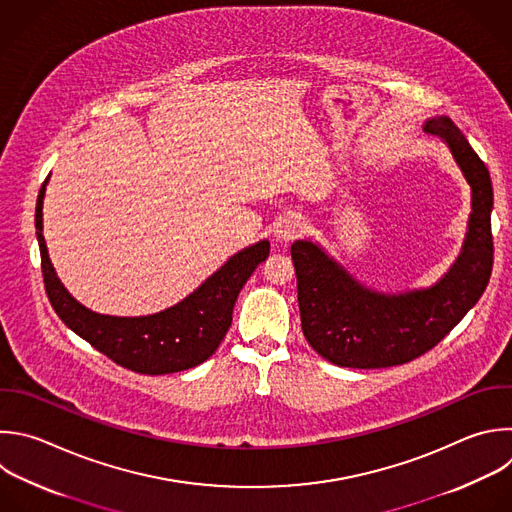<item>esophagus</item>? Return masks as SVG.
<instances>
[{"label": "esophagus", "mask_w": 512, "mask_h": 512, "mask_svg": "<svg viewBox=\"0 0 512 512\" xmlns=\"http://www.w3.org/2000/svg\"><path fill=\"white\" fill-rule=\"evenodd\" d=\"M303 231V221L297 215H283L275 225V235L283 241H293Z\"/></svg>", "instance_id": "1"}]
</instances>
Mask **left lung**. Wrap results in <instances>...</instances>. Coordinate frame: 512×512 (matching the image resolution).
<instances>
[{"label": "left lung", "mask_w": 512, "mask_h": 512, "mask_svg": "<svg viewBox=\"0 0 512 512\" xmlns=\"http://www.w3.org/2000/svg\"><path fill=\"white\" fill-rule=\"evenodd\" d=\"M424 130L450 146L472 189L462 253L436 285L384 295L360 285L311 241L291 245L303 335L335 366L374 370L420 358L440 344L488 285L494 259L488 168L450 118H432Z\"/></svg>", "instance_id": "8db88e82"}]
</instances>
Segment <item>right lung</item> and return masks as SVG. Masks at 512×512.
I'll use <instances>...</instances> for the list:
<instances>
[{
	"label": "right lung",
	"mask_w": 512,
	"mask_h": 512,
	"mask_svg": "<svg viewBox=\"0 0 512 512\" xmlns=\"http://www.w3.org/2000/svg\"><path fill=\"white\" fill-rule=\"evenodd\" d=\"M48 179L36 203V235L48 299L58 317L114 364L148 376L175 374L209 360L233 321L239 291L269 257V241H259L231 257L195 293L154 315L112 317L80 305L60 283L42 235V205Z\"/></svg>",
	"instance_id": "obj_1"
}]
</instances>
